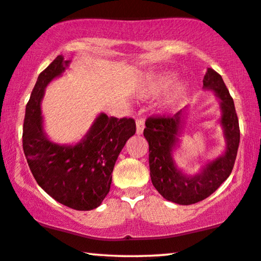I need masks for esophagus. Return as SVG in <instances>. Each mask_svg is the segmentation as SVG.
Instances as JSON below:
<instances>
[{"label":"esophagus","instance_id":"1","mask_svg":"<svg viewBox=\"0 0 261 261\" xmlns=\"http://www.w3.org/2000/svg\"><path fill=\"white\" fill-rule=\"evenodd\" d=\"M144 119L143 118H138L137 122H136V134L138 136L143 134V131H144Z\"/></svg>","mask_w":261,"mask_h":261}]
</instances>
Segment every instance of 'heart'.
<instances>
[{
	"label": "heart",
	"instance_id": "b5f03b06",
	"mask_svg": "<svg viewBox=\"0 0 261 261\" xmlns=\"http://www.w3.org/2000/svg\"><path fill=\"white\" fill-rule=\"evenodd\" d=\"M172 82H174V75H172V74L166 73V74L160 75L155 82V91L160 92V91L167 90L168 87L171 85ZM181 94H182L181 87H179V86L176 87V89L174 90V92L170 94V97H169V99H168V104L171 105V106L175 105L179 99V97H181Z\"/></svg>",
	"mask_w": 261,
	"mask_h": 261
}]
</instances>
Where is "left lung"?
Returning <instances> with one entry per match:
<instances>
[{
  "label": "left lung",
  "instance_id": "8db88e82",
  "mask_svg": "<svg viewBox=\"0 0 261 261\" xmlns=\"http://www.w3.org/2000/svg\"><path fill=\"white\" fill-rule=\"evenodd\" d=\"M203 89L214 91L220 99L221 125L226 138L222 156L209 162L200 174L188 176L177 169L172 151L178 143L183 124V110L174 116L149 117L145 120L144 137L149 143L150 177L153 187L164 199L178 204H193L212 195L228 178L236 162L240 142L239 119L229 91L222 76L208 68L203 78Z\"/></svg>",
  "mask_w": 261,
  "mask_h": 261
}]
</instances>
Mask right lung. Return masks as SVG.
<instances>
[{
	"label": "right lung",
	"instance_id": "right-lung-1",
	"mask_svg": "<svg viewBox=\"0 0 261 261\" xmlns=\"http://www.w3.org/2000/svg\"><path fill=\"white\" fill-rule=\"evenodd\" d=\"M68 64L59 56L40 73L25 106L22 145L35 181L49 196L75 211H91L109 194L113 167L126 141L135 135L136 123L132 118L100 113L75 145L49 141L43 131L40 104L46 86Z\"/></svg>",
	"mask_w": 261,
	"mask_h": 261
}]
</instances>
